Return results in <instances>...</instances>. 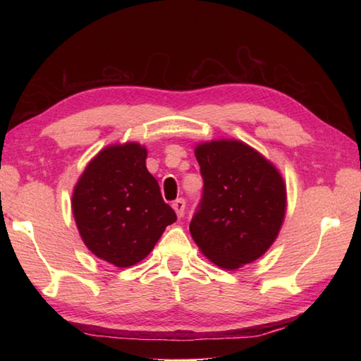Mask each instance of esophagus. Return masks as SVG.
<instances>
[{"label":"esophagus","instance_id":"34e87169","mask_svg":"<svg viewBox=\"0 0 361 361\" xmlns=\"http://www.w3.org/2000/svg\"><path fill=\"white\" fill-rule=\"evenodd\" d=\"M172 208L175 209L176 216H178L180 219L183 217V214H185V209H186V202L185 198H176V200L172 203Z\"/></svg>","mask_w":361,"mask_h":361}]
</instances>
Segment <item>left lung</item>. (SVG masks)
I'll return each mask as SVG.
<instances>
[{
	"mask_svg": "<svg viewBox=\"0 0 361 361\" xmlns=\"http://www.w3.org/2000/svg\"><path fill=\"white\" fill-rule=\"evenodd\" d=\"M202 198L189 231L214 264L235 270L271 247L286 216V185L276 167L240 141L195 149Z\"/></svg>",
	"mask_w": 361,
	"mask_h": 361,
	"instance_id": "1",
	"label": "left lung"
}]
</instances>
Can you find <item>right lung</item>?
<instances>
[{
  "label": "right lung",
  "mask_w": 361,
  "mask_h": 361,
  "mask_svg": "<svg viewBox=\"0 0 361 361\" xmlns=\"http://www.w3.org/2000/svg\"><path fill=\"white\" fill-rule=\"evenodd\" d=\"M136 142L110 145L90 161L74 188L73 214L82 240L99 259L126 268L155 247L176 220Z\"/></svg>",
  "instance_id": "obj_1"
}]
</instances>
